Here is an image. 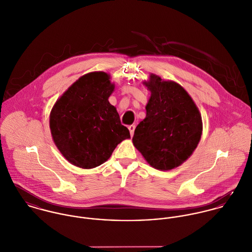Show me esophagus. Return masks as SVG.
<instances>
[{
	"label": "esophagus",
	"mask_w": 252,
	"mask_h": 252,
	"mask_svg": "<svg viewBox=\"0 0 252 252\" xmlns=\"http://www.w3.org/2000/svg\"><path fill=\"white\" fill-rule=\"evenodd\" d=\"M128 128H129V131H130L131 136H133V135H134V132H135V128H136V126H135V125H130Z\"/></svg>",
	"instance_id": "obj_1"
}]
</instances>
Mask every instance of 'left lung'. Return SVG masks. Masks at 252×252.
<instances>
[{"label": "left lung", "instance_id": "left-lung-1", "mask_svg": "<svg viewBox=\"0 0 252 252\" xmlns=\"http://www.w3.org/2000/svg\"><path fill=\"white\" fill-rule=\"evenodd\" d=\"M146 117L135 129L133 144L153 168L169 171L181 165L200 142L202 118L180 84L151 74Z\"/></svg>", "mask_w": 252, "mask_h": 252}]
</instances>
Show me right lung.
<instances>
[{
    "label": "right lung",
    "instance_id": "obj_1",
    "mask_svg": "<svg viewBox=\"0 0 252 252\" xmlns=\"http://www.w3.org/2000/svg\"><path fill=\"white\" fill-rule=\"evenodd\" d=\"M114 85L106 72L87 73L56 102L50 113L53 141L72 165L92 169L106 162L130 132L108 102Z\"/></svg>",
    "mask_w": 252,
    "mask_h": 252
}]
</instances>
